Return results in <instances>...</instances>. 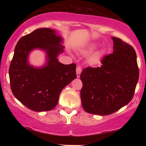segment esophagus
<instances>
[{
	"label": "esophagus",
	"mask_w": 146,
	"mask_h": 146,
	"mask_svg": "<svg viewBox=\"0 0 146 146\" xmlns=\"http://www.w3.org/2000/svg\"><path fill=\"white\" fill-rule=\"evenodd\" d=\"M82 72V68L81 66H78L76 68V74H77V78H80V74H81Z\"/></svg>",
	"instance_id": "esophagus-1"
}]
</instances>
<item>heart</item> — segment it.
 <instances>
[{"label": "heart", "instance_id": "obj_1", "mask_svg": "<svg viewBox=\"0 0 146 146\" xmlns=\"http://www.w3.org/2000/svg\"><path fill=\"white\" fill-rule=\"evenodd\" d=\"M96 48V44H91L90 45H88V46L86 48H84V49L82 50V52L83 54L84 55H88L89 53H92L94 50ZM102 57V52L98 51L97 53H94L93 56L90 57L89 60H88V62H89L90 64L91 65H96L100 62V59H101Z\"/></svg>", "mask_w": 146, "mask_h": 146}]
</instances>
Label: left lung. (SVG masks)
I'll return each mask as SVG.
<instances>
[{
  "instance_id": "1",
  "label": "left lung",
  "mask_w": 146,
  "mask_h": 146,
  "mask_svg": "<svg viewBox=\"0 0 146 146\" xmlns=\"http://www.w3.org/2000/svg\"><path fill=\"white\" fill-rule=\"evenodd\" d=\"M113 53L106 56L100 67L82 71V105L87 113L108 115L131 101L139 80L137 55L132 46L112 37Z\"/></svg>"
}]
</instances>
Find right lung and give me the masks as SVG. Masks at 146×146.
Wrapping results in <instances>:
<instances>
[{
	"label": "right lung",
	"mask_w": 146,
	"mask_h": 146,
	"mask_svg": "<svg viewBox=\"0 0 146 146\" xmlns=\"http://www.w3.org/2000/svg\"><path fill=\"white\" fill-rule=\"evenodd\" d=\"M63 38L57 31L40 28L19 40L10 64L9 75L13 94L29 109L48 111L56 106L60 93L76 78V64H63L58 57L64 52ZM44 50L46 63L36 68L29 62L30 53Z\"/></svg>",
	"instance_id": "add662e5"
}]
</instances>
